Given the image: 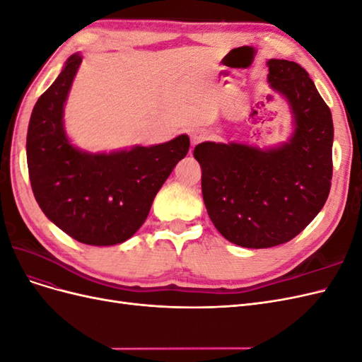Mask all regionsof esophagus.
Segmentation results:
<instances>
[{
  "label": "esophagus",
  "instance_id": "obj_1",
  "mask_svg": "<svg viewBox=\"0 0 362 362\" xmlns=\"http://www.w3.org/2000/svg\"><path fill=\"white\" fill-rule=\"evenodd\" d=\"M208 137H210V133H208V131H205V129H196V131H193V133L190 134L192 146H196V145L199 144V141H204Z\"/></svg>",
  "mask_w": 362,
  "mask_h": 362
}]
</instances>
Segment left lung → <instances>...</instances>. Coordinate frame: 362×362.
I'll use <instances>...</instances> for the list:
<instances>
[{
	"instance_id": "left-lung-1",
	"label": "left lung",
	"mask_w": 362,
	"mask_h": 362,
	"mask_svg": "<svg viewBox=\"0 0 362 362\" xmlns=\"http://www.w3.org/2000/svg\"><path fill=\"white\" fill-rule=\"evenodd\" d=\"M269 83L290 103L294 134L261 151L204 141L193 156L202 168V196L211 222L229 242L273 247L311 223L331 190L334 124L329 107L300 64L270 59Z\"/></svg>"
}]
</instances>
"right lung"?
<instances>
[{
    "label": "right lung",
    "mask_w": 362,
    "mask_h": 362,
    "mask_svg": "<svg viewBox=\"0 0 362 362\" xmlns=\"http://www.w3.org/2000/svg\"><path fill=\"white\" fill-rule=\"evenodd\" d=\"M81 63L71 56L37 100L28 124L27 164L35 198L49 221L76 242L92 246L124 243L144 225L152 201L190 139L136 146L112 154L74 148L63 129V105Z\"/></svg>",
    "instance_id": "1"
}]
</instances>
